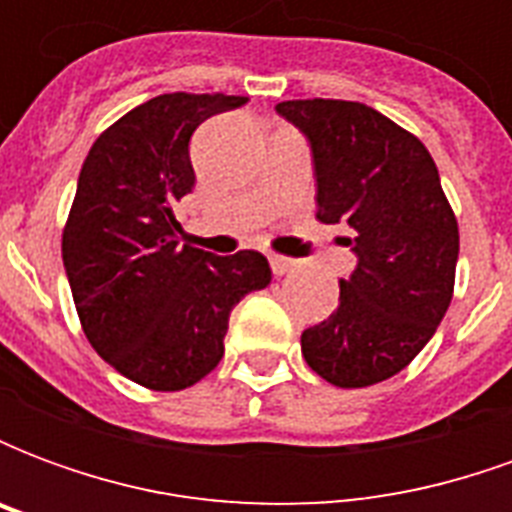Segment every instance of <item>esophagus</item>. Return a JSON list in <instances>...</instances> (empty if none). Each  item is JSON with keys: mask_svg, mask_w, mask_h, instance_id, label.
<instances>
[{"mask_svg": "<svg viewBox=\"0 0 512 512\" xmlns=\"http://www.w3.org/2000/svg\"><path fill=\"white\" fill-rule=\"evenodd\" d=\"M296 268V260H290V257H282V255H271V271L277 274V277H285Z\"/></svg>", "mask_w": 512, "mask_h": 512, "instance_id": "34e87169", "label": "esophagus"}]
</instances>
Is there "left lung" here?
<instances>
[{
  "instance_id": "obj_1",
  "label": "left lung",
  "mask_w": 512,
  "mask_h": 512,
  "mask_svg": "<svg viewBox=\"0 0 512 512\" xmlns=\"http://www.w3.org/2000/svg\"><path fill=\"white\" fill-rule=\"evenodd\" d=\"M310 139L318 222L345 224L356 252L340 304L301 334L307 365L329 384L386 381L425 348L455 288L458 222L428 147L373 106L334 98L282 101Z\"/></svg>"
}]
</instances>
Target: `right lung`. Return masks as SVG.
<instances>
[{
	"label": "right lung",
	"mask_w": 512,
	"mask_h": 512,
	"mask_svg": "<svg viewBox=\"0 0 512 512\" xmlns=\"http://www.w3.org/2000/svg\"><path fill=\"white\" fill-rule=\"evenodd\" d=\"M244 104V95H156L106 128L79 172L62 230L73 304L98 356L156 392L208 376L235 304L271 282L260 252L219 257L180 244L172 213L194 186L191 134Z\"/></svg>",
	"instance_id": "obj_1"
}]
</instances>
